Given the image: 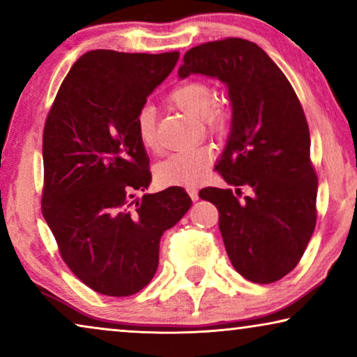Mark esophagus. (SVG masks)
<instances>
[{"label": "esophagus", "mask_w": 357, "mask_h": 357, "mask_svg": "<svg viewBox=\"0 0 357 357\" xmlns=\"http://www.w3.org/2000/svg\"><path fill=\"white\" fill-rule=\"evenodd\" d=\"M187 192L190 195V198H192L193 202H197V199H198V190L195 187H190V188H187Z\"/></svg>", "instance_id": "esophagus-1"}]
</instances>
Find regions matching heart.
<instances>
[{
  "label": "heart",
  "mask_w": 357,
  "mask_h": 357,
  "mask_svg": "<svg viewBox=\"0 0 357 357\" xmlns=\"http://www.w3.org/2000/svg\"><path fill=\"white\" fill-rule=\"evenodd\" d=\"M167 100L183 110L209 135H224L231 123V109L224 100L214 99V89L206 81L188 79L169 91ZM135 130L141 146L158 151L155 119L153 107L143 105L135 116ZM211 165V153L206 148H192L170 154L155 167V180L162 187H190L202 182Z\"/></svg>",
  "instance_id": "b5f03b06"
}]
</instances>
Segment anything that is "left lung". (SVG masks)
<instances>
[{"mask_svg":"<svg viewBox=\"0 0 357 357\" xmlns=\"http://www.w3.org/2000/svg\"><path fill=\"white\" fill-rule=\"evenodd\" d=\"M227 86L232 123L216 170L236 190L208 187L199 198L219 211L226 252L238 275L270 284L294 270L317 222L310 135L291 82L257 43L224 38L190 48L178 76ZM252 193L238 202L241 188Z\"/></svg>","mask_w":357,"mask_h":357,"instance_id":"1","label":"left lung"}]
</instances>
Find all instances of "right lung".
Masks as SVG:
<instances>
[{"label":"right lung","instance_id":"obj_1","mask_svg":"<svg viewBox=\"0 0 357 357\" xmlns=\"http://www.w3.org/2000/svg\"><path fill=\"white\" fill-rule=\"evenodd\" d=\"M178 55L87 52L48 112L42 214L63 261L99 294L125 297L148 286L159 265L160 237L192 206L182 187L130 202L151 183L135 116Z\"/></svg>","mask_w":357,"mask_h":357}]
</instances>
